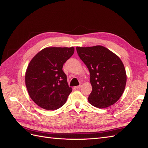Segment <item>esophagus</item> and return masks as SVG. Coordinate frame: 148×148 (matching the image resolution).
I'll return each instance as SVG.
<instances>
[{"label": "esophagus", "mask_w": 148, "mask_h": 148, "mask_svg": "<svg viewBox=\"0 0 148 148\" xmlns=\"http://www.w3.org/2000/svg\"><path fill=\"white\" fill-rule=\"evenodd\" d=\"M82 87V84H80V85H78V86H75V88H76L77 89H78V88H80Z\"/></svg>", "instance_id": "1"}]
</instances>
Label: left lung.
<instances>
[{"label": "left lung", "instance_id": "obj_1", "mask_svg": "<svg viewBox=\"0 0 148 148\" xmlns=\"http://www.w3.org/2000/svg\"><path fill=\"white\" fill-rule=\"evenodd\" d=\"M77 51L90 75L92 91L88 98L89 103L99 109L113 105L122 96L127 80L119 57L100 45L77 47Z\"/></svg>", "mask_w": 148, "mask_h": 148}]
</instances>
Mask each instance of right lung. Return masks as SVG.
<instances>
[{
    "mask_svg": "<svg viewBox=\"0 0 148 148\" xmlns=\"http://www.w3.org/2000/svg\"><path fill=\"white\" fill-rule=\"evenodd\" d=\"M75 49L48 47L36 55L27 68L25 82L31 99L42 109L54 110L62 107L71 92L63 64Z\"/></svg>",
    "mask_w": 148,
    "mask_h": 148,
    "instance_id": "add662e5",
    "label": "right lung"
}]
</instances>
